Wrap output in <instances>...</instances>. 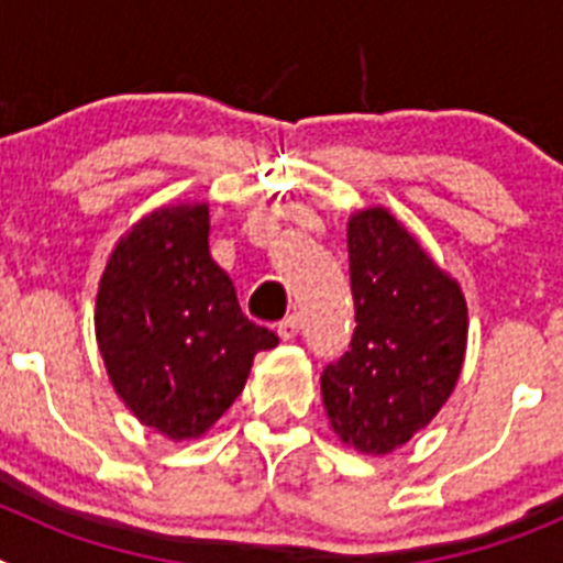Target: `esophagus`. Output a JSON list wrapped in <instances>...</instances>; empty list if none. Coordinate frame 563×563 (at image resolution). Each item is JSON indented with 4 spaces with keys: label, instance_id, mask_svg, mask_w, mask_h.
<instances>
[{
    "label": "esophagus",
    "instance_id": "1",
    "mask_svg": "<svg viewBox=\"0 0 563 563\" xmlns=\"http://www.w3.org/2000/svg\"><path fill=\"white\" fill-rule=\"evenodd\" d=\"M298 330H301V316H296V312H292V316H287L285 321H278V327H276V332L282 341H292V338L298 335Z\"/></svg>",
    "mask_w": 563,
    "mask_h": 563
}]
</instances>
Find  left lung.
Wrapping results in <instances>:
<instances>
[{
	"label": "left lung",
	"mask_w": 563,
	"mask_h": 563,
	"mask_svg": "<svg viewBox=\"0 0 563 563\" xmlns=\"http://www.w3.org/2000/svg\"><path fill=\"white\" fill-rule=\"evenodd\" d=\"M355 332L321 375L335 434L363 454H391L445 406L465 361L460 285L386 208L346 225Z\"/></svg>",
	"instance_id": "1"
}]
</instances>
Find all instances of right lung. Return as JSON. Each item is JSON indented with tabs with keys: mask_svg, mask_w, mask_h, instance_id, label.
<instances>
[{
	"mask_svg": "<svg viewBox=\"0 0 563 563\" xmlns=\"http://www.w3.org/2000/svg\"><path fill=\"white\" fill-rule=\"evenodd\" d=\"M208 231L206 202L157 208L118 242L98 285L96 338L109 380L168 440L206 434L245 389L253 355L278 343L245 318Z\"/></svg>",
	"mask_w": 563,
	"mask_h": 563,
	"instance_id": "1",
	"label": "right lung"
}]
</instances>
